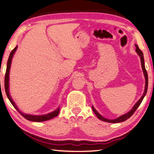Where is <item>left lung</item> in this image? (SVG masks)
<instances>
[{
    "label": "left lung",
    "instance_id": "obj_1",
    "mask_svg": "<svg viewBox=\"0 0 154 154\" xmlns=\"http://www.w3.org/2000/svg\"><path fill=\"white\" fill-rule=\"evenodd\" d=\"M135 47H136V49H135V51H136L137 55H139L140 57V60H141L142 68V70H143L144 78H145V87H144V91L143 94H142L141 98H140V99L138 100L137 103L134 105V106L133 107L132 109H131V110L129 111V112H128L127 113H126V114H124L123 115L120 116V117H119L118 118H117V119H106V118L103 117V116H101L99 112H97V110H96V109L94 108L93 106H92V110L94 111V112L95 113V115H97V117L99 118L100 120H101V121L109 122V123H119V122L126 121V119H128V118H130L131 116L133 115V113L135 112V111L136 110L137 108H138V107H139L140 103H142V100H143L144 97H145L146 92H147V88H148V75H147V72H146V71L145 66H144V60L143 53L142 52L141 50L140 49L139 47H138V46L136 45V44H135Z\"/></svg>",
    "mask_w": 154,
    "mask_h": 154
}]
</instances>
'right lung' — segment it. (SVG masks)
<instances>
[{
    "label": "right lung",
    "mask_w": 154,
    "mask_h": 154,
    "mask_svg": "<svg viewBox=\"0 0 154 154\" xmlns=\"http://www.w3.org/2000/svg\"><path fill=\"white\" fill-rule=\"evenodd\" d=\"M17 49V46L12 51V52L10 53V56H9V58L8 60V63H7V69H6V72H5V92L8 99L10 100L11 103L12 104V106L14 107L15 109H16L18 112L23 116L25 119L29 120V121L41 122L47 121V120L51 119H53V118L57 117L59 114L60 108H57L56 110H55L54 111H53V112H51L50 113H48V114L46 115H33L25 114V113L22 112L18 108V107L17 106L16 103H14V101H13L12 97H11V96L10 94V89H9V79H10V76H9V75H10V70L11 63H12V57L14 56V54L15 53V52H16Z\"/></svg>",
    "instance_id": "obj_1"
}]
</instances>
